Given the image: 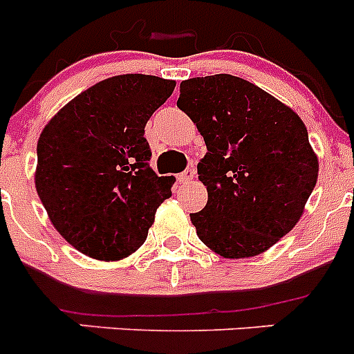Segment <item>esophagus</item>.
<instances>
[{
    "label": "esophagus",
    "mask_w": 354,
    "mask_h": 354,
    "mask_svg": "<svg viewBox=\"0 0 354 354\" xmlns=\"http://www.w3.org/2000/svg\"><path fill=\"white\" fill-rule=\"evenodd\" d=\"M195 174H196L195 168L189 167V168H186V170H184L183 174L177 175V180H179L180 184H187V183H189V180L193 179V177H195Z\"/></svg>",
    "instance_id": "esophagus-1"
}]
</instances>
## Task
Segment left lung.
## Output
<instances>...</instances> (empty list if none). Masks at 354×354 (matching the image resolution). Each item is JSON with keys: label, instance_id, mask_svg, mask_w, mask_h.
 <instances>
[{"label": "left lung", "instance_id": "8db88e82", "mask_svg": "<svg viewBox=\"0 0 354 354\" xmlns=\"http://www.w3.org/2000/svg\"><path fill=\"white\" fill-rule=\"evenodd\" d=\"M179 109L204 136L198 179L207 204L189 214L200 241L227 259L255 257L292 230L319 162L289 106L230 74L180 83Z\"/></svg>", "mask_w": 354, "mask_h": 354}]
</instances>
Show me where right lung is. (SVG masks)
<instances>
[{
  "label": "right lung",
  "instance_id": "add662e5",
  "mask_svg": "<svg viewBox=\"0 0 354 354\" xmlns=\"http://www.w3.org/2000/svg\"><path fill=\"white\" fill-rule=\"evenodd\" d=\"M175 81L108 77L74 97L37 143L35 186L55 228L81 253L120 261L145 243L171 179L150 168L145 126Z\"/></svg>",
  "mask_w": 354,
  "mask_h": 354
}]
</instances>
